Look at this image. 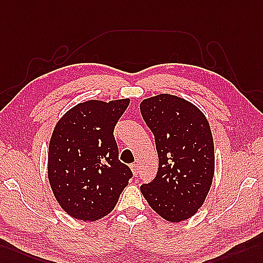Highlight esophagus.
<instances>
[{
	"mask_svg": "<svg viewBox=\"0 0 263 263\" xmlns=\"http://www.w3.org/2000/svg\"><path fill=\"white\" fill-rule=\"evenodd\" d=\"M130 170H132V172H133V174L135 175V176H137V174H138V166H137V164H130Z\"/></svg>",
	"mask_w": 263,
	"mask_h": 263,
	"instance_id": "34e87169",
	"label": "esophagus"
}]
</instances>
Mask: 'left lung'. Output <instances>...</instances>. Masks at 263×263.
Returning a JSON list of instances; mask_svg holds the SVG:
<instances>
[{
  "instance_id": "left-lung-1",
  "label": "left lung",
  "mask_w": 263,
  "mask_h": 263,
  "mask_svg": "<svg viewBox=\"0 0 263 263\" xmlns=\"http://www.w3.org/2000/svg\"><path fill=\"white\" fill-rule=\"evenodd\" d=\"M140 112L155 137L156 177L140 186L151 208L163 219L193 216L211 189L214 144L209 121L190 101L162 93L140 102Z\"/></svg>"
}]
</instances>
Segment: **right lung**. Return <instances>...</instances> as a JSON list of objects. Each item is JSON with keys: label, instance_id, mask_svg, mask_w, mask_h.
I'll return each mask as SVG.
<instances>
[{"label": "right lung", "instance_id": "right-lung-1", "mask_svg": "<svg viewBox=\"0 0 263 263\" xmlns=\"http://www.w3.org/2000/svg\"><path fill=\"white\" fill-rule=\"evenodd\" d=\"M129 99L89 100L58 121L49 144L48 177L60 206L74 219L109 214L133 176L118 159L115 126Z\"/></svg>", "mask_w": 263, "mask_h": 263}]
</instances>
